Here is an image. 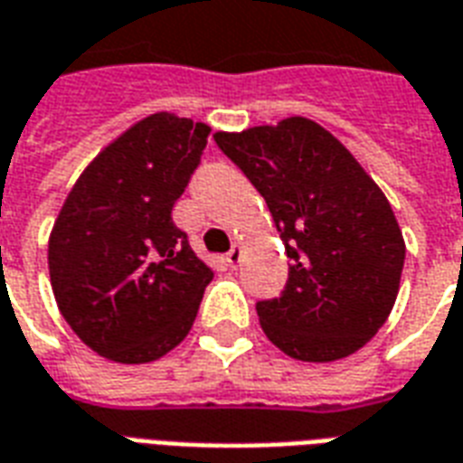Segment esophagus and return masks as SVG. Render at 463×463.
<instances>
[{"label":"esophagus","mask_w":463,"mask_h":463,"mask_svg":"<svg viewBox=\"0 0 463 463\" xmlns=\"http://www.w3.org/2000/svg\"><path fill=\"white\" fill-rule=\"evenodd\" d=\"M242 252H245V250H242V245H232L231 252L225 255V262H228L231 267H238L242 262Z\"/></svg>","instance_id":"34e87169"}]
</instances>
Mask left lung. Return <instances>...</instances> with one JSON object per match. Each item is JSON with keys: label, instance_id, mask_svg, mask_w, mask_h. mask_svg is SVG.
I'll use <instances>...</instances> for the list:
<instances>
[{"label": "left lung", "instance_id": "obj_1", "mask_svg": "<svg viewBox=\"0 0 463 463\" xmlns=\"http://www.w3.org/2000/svg\"><path fill=\"white\" fill-rule=\"evenodd\" d=\"M213 137L267 201L292 260L282 297L258 301L265 336L304 363L361 351L388 321L405 265L402 231L385 194L314 119Z\"/></svg>", "mask_w": 463, "mask_h": 463}]
</instances>
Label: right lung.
Returning <instances> with one entry per match:
<instances>
[{
    "mask_svg": "<svg viewBox=\"0 0 463 463\" xmlns=\"http://www.w3.org/2000/svg\"><path fill=\"white\" fill-rule=\"evenodd\" d=\"M211 127L171 112L112 139L71 188L49 238L53 297L68 326L108 361L139 365L186 338L213 269L171 208Z\"/></svg>",
    "mask_w": 463,
    "mask_h": 463,
    "instance_id": "right-lung-1",
    "label": "right lung"
}]
</instances>
